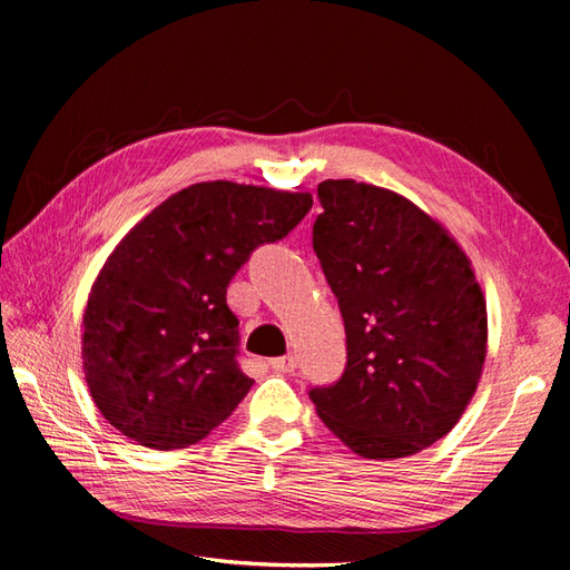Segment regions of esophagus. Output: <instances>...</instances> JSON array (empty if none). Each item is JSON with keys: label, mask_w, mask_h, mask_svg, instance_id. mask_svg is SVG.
<instances>
[{"label": "esophagus", "mask_w": 570, "mask_h": 570, "mask_svg": "<svg viewBox=\"0 0 570 570\" xmlns=\"http://www.w3.org/2000/svg\"><path fill=\"white\" fill-rule=\"evenodd\" d=\"M268 366L275 371V373H292L297 368V358L287 354V356H278V358H271Z\"/></svg>", "instance_id": "34e87169"}]
</instances>
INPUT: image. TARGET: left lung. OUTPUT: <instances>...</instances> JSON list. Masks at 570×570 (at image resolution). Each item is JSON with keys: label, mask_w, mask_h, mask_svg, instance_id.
<instances>
[{"label": "left lung", "mask_w": 570, "mask_h": 570, "mask_svg": "<svg viewBox=\"0 0 570 570\" xmlns=\"http://www.w3.org/2000/svg\"><path fill=\"white\" fill-rule=\"evenodd\" d=\"M318 202L314 252L340 304L347 366L308 396L358 456H411L450 433L475 394L485 297L456 239L406 197L323 180Z\"/></svg>", "instance_id": "8db88e82"}]
</instances>
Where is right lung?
<instances>
[{"instance_id": "obj_1", "label": "right lung", "mask_w": 570, "mask_h": 570, "mask_svg": "<svg viewBox=\"0 0 570 570\" xmlns=\"http://www.w3.org/2000/svg\"><path fill=\"white\" fill-rule=\"evenodd\" d=\"M312 204L308 193L197 183L120 239L82 316L85 381L118 433L149 450H185L245 400L254 381L237 364L228 285Z\"/></svg>"}]
</instances>
